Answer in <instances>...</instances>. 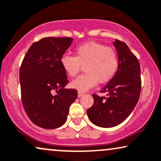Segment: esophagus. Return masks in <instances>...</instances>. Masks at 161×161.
I'll use <instances>...</instances> for the list:
<instances>
[{
    "label": "esophagus",
    "instance_id": "34e87169",
    "mask_svg": "<svg viewBox=\"0 0 161 161\" xmlns=\"http://www.w3.org/2000/svg\"><path fill=\"white\" fill-rule=\"evenodd\" d=\"M84 94L85 93H84V92H82V91H78V97H82Z\"/></svg>",
    "mask_w": 161,
    "mask_h": 161
}]
</instances>
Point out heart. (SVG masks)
<instances>
[{
  "label": "heart",
  "mask_w": 161,
  "mask_h": 161,
  "mask_svg": "<svg viewBox=\"0 0 161 161\" xmlns=\"http://www.w3.org/2000/svg\"><path fill=\"white\" fill-rule=\"evenodd\" d=\"M76 56L63 55L60 62L69 76H76L85 66V74L81 75L70 83L73 88L86 91L99 83L111 80L117 73L119 58L113 48L94 42L80 44L75 50Z\"/></svg>",
  "instance_id": "1"
}]
</instances>
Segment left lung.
<instances>
[{
  "label": "left lung",
  "instance_id": "obj_1",
  "mask_svg": "<svg viewBox=\"0 0 161 161\" xmlns=\"http://www.w3.org/2000/svg\"><path fill=\"white\" fill-rule=\"evenodd\" d=\"M113 44L119 58L117 71L100 91L106 93V97L93 94V105L87 110L91 123L102 128H112L123 123L135 108L141 91L137 57L124 42L116 39Z\"/></svg>",
  "mask_w": 161,
  "mask_h": 161
}]
</instances>
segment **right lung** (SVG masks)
<instances>
[{"label":"right lung","mask_w":161,"mask_h":161,"mask_svg":"<svg viewBox=\"0 0 161 161\" xmlns=\"http://www.w3.org/2000/svg\"><path fill=\"white\" fill-rule=\"evenodd\" d=\"M73 40L42 38L30 46L22 62L19 72L22 103L30 120L43 129L64 125L69 108L77 98L76 89L64 87L68 80L60 62Z\"/></svg>","instance_id":"1"}]
</instances>
